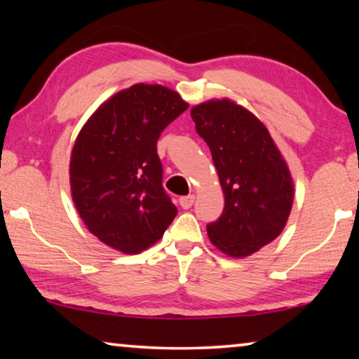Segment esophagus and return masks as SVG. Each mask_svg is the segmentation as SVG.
Listing matches in <instances>:
<instances>
[{
  "mask_svg": "<svg viewBox=\"0 0 359 359\" xmlns=\"http://www.w3.org/2000/svg\"><path fill=\"white\" fill-rule=\"evenodd\" d=\"M179 203H180V205L184 209H190L191 205L194 204V194H188V196H182L180 199H179Z\"/></svg>",
  "mask_w": 359,
  "mask_h": 359,
  "instance_id": "obj_1",
  "label": "esophagus"
}]
</instances>
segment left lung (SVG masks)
<instances>
[{
	"label": "left lung",
	"instance_id": "8db88e82",
	"mask_svg": "<svg viewBox=\"0 0 359 359\" xmlns=\"http://www.w3.org/2000/svg\"><path fill=\"white\" fill-rule=\"evenodd\" d=\"M198 135L209 145L224 194V209L208 224L218 250L244 258L274 241L293 205V180L266 126L231 100L191 109Z\"/></svg>",
	"mask_w": 359,
	"mask_h": 359
}]
</instances>
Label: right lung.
<instances>
[{
  "label": "right lung",
  "mask_w": 359,
  "mask_h": 359,
  "mask_svg": "<svg viewBox=\"0 0 359 359\" xmlns=\"http://www.w3.org/2000/svg\"><path fill=\"white\" fill-rule=\"evenodd\" d=\"M188 109L174 90L136 83L98 107L72 147V201L85 226L128 255L160 241L177 215L163 188L158 137Z\"/></svg>",
  "instance_id": "obj_1"
}]
</instances>
